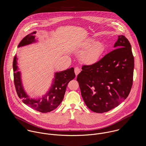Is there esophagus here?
I'll return each instance as SVG.
<instances>
[{"instance_id":"obj_1","label":"esophagus","mask_w":146,"mask_h":146,"mask_svg":"<svg viewBox=\"0 0 146 146\" xmlns=\"http://www.w3.org/2000/svg\"><path fill=\"white\" fill-rule=\"evenodd\" d=\"M74 71H75V73L76 76H77L80 72V69L79 68H78V67H76L75 68Z\"/></svg>"}]
</instances>
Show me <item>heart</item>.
Segmentation results:
<instances>
[{"mask_svg": "<svg viewBox=\"0 0 146 146\" xmlns=\"http://www.w3.org/2000/svg\"><path fill=\"white\" fill-rule=\"evenodd\" d=\"M96 41L94 38H88L82 45L84 50L80 54V58L86 64H94L98 62L104 53L105 47L104 43Z\"/></svg>", "mask_w": 146, "mask_h": 146, "instance_id": "obj_1", "label": "heart"}]
</instances>
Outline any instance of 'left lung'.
Listing matches in <instances>:
<instances>
[{
	"mask_svg": "<svg viewBox=\"0 0 146 146\" xmlns=\"http://www.w3.org/2000/svg\"><path fill=\"white\" fill-rule=\"evenodd\" d=\"M118 37L115 49L94 64L84 65L77 77L85 104L97 113L107 112L121 104L133 85L131 46L124 35Z\"/></svg>",
	"mask_w": 146,
	"mask_h": 146,
	"instance_id": "obj_1",
	"label": "left lung"
}]
</instances>
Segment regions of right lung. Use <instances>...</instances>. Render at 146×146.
<instances>
[{"instance_id":"obj_1","label":"right lung","mask_w":146,"mask_h":146,"mask_svg":"<svg viewBox=\"0 0 146 146\" xmlns=\"http://www.w3.org/2000/svg\"><path fill=\"white\" fill-rule=\"evenodd\" d=\"M36 34V32L34 31L26 35L19 43L18 48L38 42V39H35ZM17 63L16 54L13 61V69L14 83L17 95L23 104L42 113L50 112L61 104L64 98L67 84L75 78L74 67L62 71L56 72L51 86L47 92L41 97L33 98L27 94L24 89L22 81L21 72L19 70Z\"/></svg>"}]
</instances>
